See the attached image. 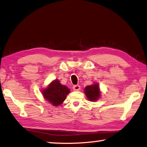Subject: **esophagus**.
<instances>
[{
    "instance_id": "34e87169",
    "label": "esophagus",
    "mask_w": 147,
    "mask_h": 147,
    "mask_svg": "<svg viewBox=\"0 0 147 147\" xmlns=\"http://www.w3.org/2000/svg\"><path fill=\"white\" fill-rule=\"evenodd\" d=\"M73 89L75 91H79L80 89V86H79V85H75L73 87Z\"/></svg>"
}]
</instances>
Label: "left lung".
Returning a JSON list of instances; mask_svg holds the SVG:
<instances>
[{
	"label": "left lung",
	"mask_w": 147,
	"mask_h": 147,
	"mask_svg": "<svg viewBox=\"0 0 147 147\" xmlns=\"http://www.w3.org/2000/svg\"><path fill=\"white\" fill-rule=\"evenodd\" d=\"M84 93L87 99L90 101H96L100 96V92L98 84H94L86 87Z\"/></svg>",
	"instance_id": "obj_1"
}]
</instances>
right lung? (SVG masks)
<instances>
[{
	"instance_id": "add662e5",
	"label": "right lung",
	"mask_w": 147,
	"mask_h": 147,
	"mask_svg": "<svg viewBox=\"0 0 147 147\" xmlns=\"http://www.w3.org/2000/svg\"><path fill=\"white\" fill-rule=\"evenodd\" d=\"M69 92L70 89L67 86L61 85L57 79L53 80L47 88L42 91L44 98L54 106H59L63 103Z\"/></svg>"
}]
</instances>
